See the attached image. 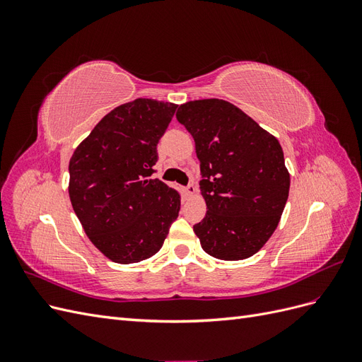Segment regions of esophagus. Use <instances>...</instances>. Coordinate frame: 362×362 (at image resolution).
<instances>
[{
    "label": "esophagus",
    "instance_id": "1",
    "mask_svg": "<svg viewBox=\"0 0 362 362\" xmlns=\"http://www.w3.org/2000/svg\"><path fill=\"white\" fill-rule=\"evenodd\" d=\"M184 192H185V194H187V196L194 194V193H196V185H194V184H189L187 187L184 189Z\"/></svg>",
    "mask_w": 362,
    "mask_h": 362
}]
</instances>
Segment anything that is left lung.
Listing matches in <instances>:
<instances>
[{
    "label": "left lung",
    "mask_w": 362,
    "mask_h": 362,
    "mask_svg": "<svg viewBox=\"0 0 362 362\" xmlns=\"http://www.w3.org/2000/svg\"><path fill=\"white\" fill-rule=\"evenodd\" d=\"M177 119L193 136L201 163L206 214L193 231L202 249L225 261L252 257L275 233L288 199L278 139L216 98L180 105Z\"/></svg>",
    "instance_id": "left-lung-1"
}]
</instances>
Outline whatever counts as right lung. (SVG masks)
<instances>
[{
    "label": "right lung",
    "instance_id": "1",
    "mask_svg": "<svg viewBox=\"0 0 362 362\" xmlns=\"http://www.w3.org/2000/svg\"><path fill=\"white\" fill-rule=\"evenodd\" d=\"M177 104L148 98L105 115L69 161V198L90 242L119 264L156 255L177 221V190L152 178Z\"/></svg>",
    "mask_w": 362,
    "mask_h": 362
}]
</instances>
